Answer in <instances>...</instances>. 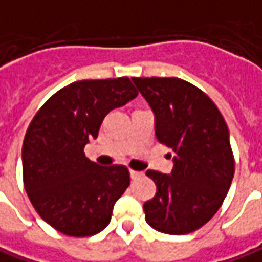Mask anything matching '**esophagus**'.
Listing matches in <instances>:
<instances>
[{
	"label": "esophagus",
	"instance_id": "1",
	"mask_svg": "<svg viewBox=\"0 0 262 262\" xmlns=\"http://www.w3.org/2000/svg\"><path fill=\"white\" fill-rule=\"evenodd\" d=\"M130 177H132V180H136V178H139V177H142V172H139V171H133V169H130Z\"/></svg>",
	"mask_w": 262,
	"mask_h": 262
}]
</instances>
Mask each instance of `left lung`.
Wrapping results in <instances>:
<instances>
[{
  "mask_svg": "<svg viewBox=\"0 0 262 262\" xmlns=\"http://www.w3.org/2000/svg\"><path fill=\"white\" fill-rule=\"evenodd\" d=\"M132 81L155 114L158 142L176 154L171 176L146 171L157 194L143 204L145 219L168 235L200 229L219 210L235 174L226 122L209 95L184 79Z\"/></svg>",
  "mask_w": 262,
  "mask_h": 262,
  "instance_id": "8db88e82",
  "label": "left lung"
}]
</instances>
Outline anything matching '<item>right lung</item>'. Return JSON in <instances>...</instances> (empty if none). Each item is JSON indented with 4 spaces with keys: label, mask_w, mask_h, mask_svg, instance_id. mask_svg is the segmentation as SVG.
Returning <instances> with one entry per match:
<instances>
[{
    "label": "right lung",
    "mask_w": 262,
    "mask_h": 262,
    "mask_svg": "<svg viewBox=\"0 0 262 262\" xmlns=\"http://www.w3.org/2000/svg\"><path fill=\"white\" fill-rule=\"evenodd\" d=\"M138 95L127 77L84 79L63 86L33 117L23 142V181L33 207L63 235L84 238L110 223L130 184L124 165L100 167L84 148L103 119Z\"/></svg>",
    "instance_id": "obj_1"
}]
</instances>
